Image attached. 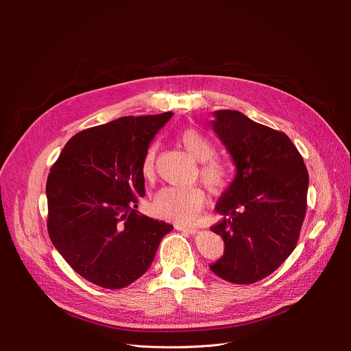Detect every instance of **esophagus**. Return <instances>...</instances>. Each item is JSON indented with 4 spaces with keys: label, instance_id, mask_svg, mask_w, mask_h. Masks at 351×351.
Instances as JSON below:
<instances>
[{
    "label": "esophagus",
    "instance_id": "esophagus-1",
    "mask_svg": "<svg viewBox=\"0 0 351 351\" xmlns=\"http://www.w3.org/2000/svg\"><path fill=\"white\" fill-rule=\"evenodd\" d=\"M176 229L179 232H183V233H188V234H196L199 232V229L196 228H188V226H176Z\"/></svg>",
    "mask_w": 351,
    "mask_h": 351
}]
</instances>
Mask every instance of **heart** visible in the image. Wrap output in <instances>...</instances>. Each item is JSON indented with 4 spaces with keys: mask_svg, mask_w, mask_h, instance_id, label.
Here are the masks:
<instances>
[{
    "mask_svg": "<svg viewBox=\"0 0 351 351\" xmlns=\"http://www.w3.org/2000/svg\"><path fill=\"white\" fill-rule=\"evenodd\" d=\"M183 147L200 162V176L213 193H222L232 180L230 165L213 156L215 145L209 136L196 128H186L178 135ZM158 145L151 143L142 158L141 172L146 180H152L156 175ZM205 206V193L199 188H162L154 202L152 210L158 217L171 220L178 225H191L197 219Z\"/></svg>",
    "mask_w": 351,
    "mask_h": 351,
    "instance_id": "obj_1",
    "label": "heart"
}]
</instances>
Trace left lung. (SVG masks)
I'll return each instance as SVG.
<instances>
[{"instance_id":"obj_1","label":"left lung","mask_w":351,"mask_h":351,"mask_svg":"<svg viewBox=\"0 0 351 351\" xmlns=\"http://www.w3.org/2000/svg\"><path fill=\"white\" fill-rule=\"evenodd\" d=\"M215 132L236 165V178L220 196L225 217L210 228L225 242L210 266L236 285L259 282L278 269L299 241L307 210L308 172L290 138L239 110H216Z\"/></svg>"}]
</instances>
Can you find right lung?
Listing matches in <instances>:
<instances>
[{
	"instance_id": "obj_1",
	"label": "right lung",
	"mask_w": 351,
	"mask_h": 351,
	"mask_svg": "<svg viewBox=\"0 0 351 351\" xmlns=\"http://www.w3.org/2000/svg\"><path fill=\"white\" fill-rule=\"evenodd\" d=\"M172 112L123 117L73 135L47 179V229L66 263L90 283L117 290L149 269L173 226L139 215L141 163Z\"/></svg>"
}]
</instances>
